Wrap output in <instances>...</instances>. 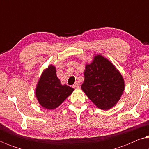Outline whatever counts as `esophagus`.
<instances>
[{
  "mask_svg": "<svg viewBox=\"0 0 149 149\" xmlns=\"http://www.w3.org/2000/svg\"><path fill=\"white\" fill-rule=\"evenodd\" d=\"M79 87H80V83H79V82H77H77H75L74 84L72 85L73 88H75V89L79 88Z\"/></svg>",
  "mask_w": 149,
  "mask_h": 149,
  "instance_id": "obj_1",
  "label": "esophagus"
}]
</instances>
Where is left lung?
<instances>
[{"label": "left lung", "instance_id": "obj_1", "mask_svg": "<svg viewBox=\"0 0 149 149\" xmlns=\"http://www.w3.org/2000/svg\"><path fill=\"white\" fill-rule=\"evenodd\" d=\"M81 89L99 109L108 110L119 101L124 90V81L115 66L100 55L85 66Z\"/></svg>", "mask_w": 149, "mask_h": 149}]
</instances>
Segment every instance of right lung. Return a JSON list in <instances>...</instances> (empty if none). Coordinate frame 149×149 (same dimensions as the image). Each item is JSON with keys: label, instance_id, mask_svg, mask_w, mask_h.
<instances>
[{"label": "right lung", "instance_id": "right-lung-1", "mask_svg": "<svg viewBox=\"0 0 149 149\" xmlns=\"http://www.w3.org/2000/svg\"><path fill=\"white\" fill-rule=\"evenodd\" d=\"M56 72L54 66H49L42 72L36 89L38 101L47 109H54L59 107L74 90L68 85H61Z\"/></svg>", "mask_w": 149, "mask_h": 149}]
</instances>
